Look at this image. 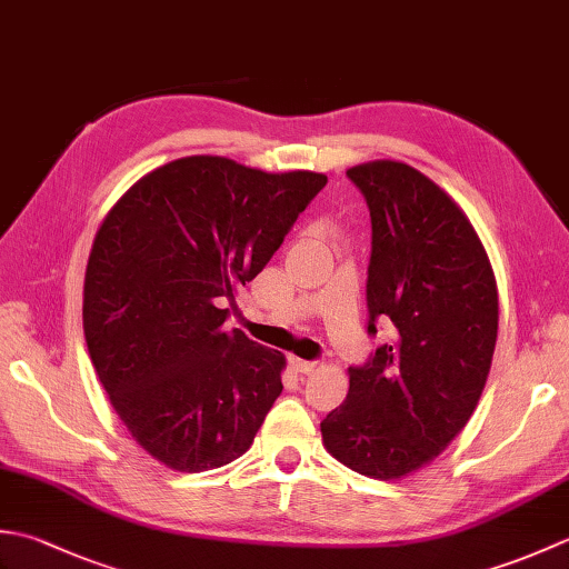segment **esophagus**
<instances>
[{
    "label": "esophagus",
    "mask_w": 569,
    "mask_h": 569,
    "mask_svg": "<svg viewBox=\"0 0 569 569\" xmlns=\"http://www.w3.org/2000/svg\"><path fill=\"white\" fill-rule=\"evenodd\" d=\"M291 369H293L296 373H312V371L318 369V361H306V359L293 357V359H291Z\"/></svg>",
    "instance_id": "esophagus-1"
}]
</instances>
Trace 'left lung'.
Here are the masks:
<instances>
[{"label":"left lung","mask_w":569,"mask_h":569,"mask_svg":"<svg viewBox=\"0 0 569 569\" xmlns=\"http://www.w3.org/2000/svg\"><path fill=\"white\" fill-rule=\"evenodd\" d=\"M347 176L371 214L367 330L391 320L393 340L349 367L345 403L320 430L349 469L401 479L475 413L497 347V278L467 214L413 166L371 161Z\"/></svg>","instance_id":"obj_1"}]
</instances>
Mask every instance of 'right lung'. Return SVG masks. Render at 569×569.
Returning <instances> with one entry per match:
<instances>
[{"label":"right lung","mask_w":569,"mask_h":569,"mask_svg":"<svg viewBox=\"0 0 569 569\" xmlns=\"http://www.w3.org/2000/svg\"><path fill=\"white\" fill-rule=\"evenodd\" d=\"M325 183L186 156L139 178L102 220L84 271V342L131 438L166 467L229 465L281 396L286 357L224 330V303Z\"/></svg>","instance_id":"right-lung-1"}]
</instances>
